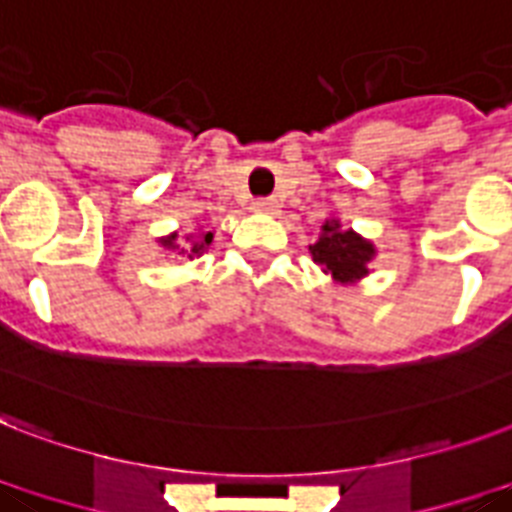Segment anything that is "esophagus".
Segmentation results:
<instances>
[{
	"label": "esophagus",
	"mask_w": 512,
	"mask_h": 512,
	"mask_svg": "<svg viewBox=\"0 0 512 512\" xmlns=\"http://www.w3.org/2000/svg\"><path fill=\"white\" fill-rule=\"evenodd\" d=\"M276 207H278L276 199H257V202H252V210H255V213L273 215L276 213Z\"/></svg>",
	"instance_id": "obj_1"
}]
</instances>
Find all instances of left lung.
<instances>
[{"label":"left lung","instance_id":"1","mask_svg":"<svg viewBox=\"0 0 512 512\" xmlns=\"http://www.w3.org/2000/svg\"><path fill=\"white\" fill-rule=\"evenodd\" d=\"M310 255L334 284L350 286L371 273L368 263L376 257V244L357 234L355 228H344L342 220L331 215L321 223L318 239L310 244Z\"/></svg>","mask_w":512,"mask_h":512}]
</instances>
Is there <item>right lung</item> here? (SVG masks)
<instances>
[{
  "label": "right lung",
  "instance_id": "right-lung-1",
  "mask_svg": "<svg viewBox=\"0 0 512 512\" xmlns=\"http://www.w3.org/2000/svg\"><path fill=\"white\" fill-rule=\"evenodd\" d=\"M213 236L215 231H210V228H194L191 234H186L184 239H181V234L178 231H170L168 236H160L157 239V244H160L165 252H173V255H181V257H189V260H194V257L205 255L207 249H210V244H213Z\"/></svg>",
  "mask_w": 512,
  "mask_h": 512
}]
</instances>
